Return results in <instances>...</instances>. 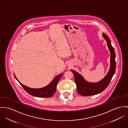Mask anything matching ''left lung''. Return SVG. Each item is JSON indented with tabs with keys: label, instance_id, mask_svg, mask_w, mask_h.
<instances>
[{
	"label": "left lung",
	"instance_id": "8db88e82",
	"mask_svg": "<svg viewBox=\"0 0 128 128\" xmlns=\"http://www.w3.org/2000/svg\"><path fill=\"white\" fill-rule=\"evenodd\" d=\"M102 36L106 40L110 52V67L107 75L98 82H90L86 81L78 72L72 70H70L74 74L77 87V92L81 96H94L101 92L108 87L114 74L116 68L114 50L111 44L108 36L103 32L102 33Z\"/></svg>",
	"mask_w": 128,
	"mask_h": 128
}]
</instances>
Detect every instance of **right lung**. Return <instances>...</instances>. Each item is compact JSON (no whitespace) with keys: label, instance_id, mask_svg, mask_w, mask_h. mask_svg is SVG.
<instances>
[{"label":"right lung","instance_id":"obj_1","mask_svg":"<svg viewBox=\"0 0 128 128\" xmlns=\"http://www.w3.org/2000/svg\"><path fill=\"white\" fill-rule=\"evenodd\" d=\"M62 75V73L58 75L51 81L49 84L44 87L41 88H30L22 84L20 82V81L16 78L15 74H14L16 79L18 81L21 86L29 94L34 96L40 98H50L56 92V86Z\"/></svg>","mask_w":128,"mask_h":128}]
</instances>
